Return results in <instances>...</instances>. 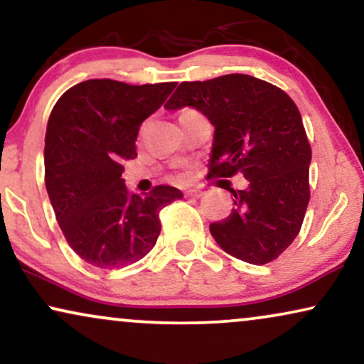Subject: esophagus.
Wrapping results in <instances>:
<instances>
[{"mask_svg":"<svg viewBox=\"0 0 364 364\" xmlns=\"http://www.w3.org/2000/svg\"><path fill=\"white\" fill-rule=\"evenodd\" d=\"M185 195L188 198H200V196H203V191L201 190H188Z\"/></svg>","mask_w":364,"mask_h":364,"instance_id":"1","label":"esophagus"}]
</instances>
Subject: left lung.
<instances>
[{"instance_id": "obj_1", "label": "left lung", "mask_w": 364, "mask_h": 364, "mask_svg": "<svg viewBox=\"0 0 364 364\" xmlns=\"http://www.w3.org/2000/svg\"><path fill=\"white\" fill-rule=\"evenodd\" d=\"M195 108L215 128L210 176L241 173L231 215L211 223L223 251L251 264L278 258L298 236L309 201V148L301 114L283 90L250 75L185 81L164 108Z\"/></svg>"}]
</instances>
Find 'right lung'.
Here are the masks:
<instances>
[{
    "label": "right lung",
    "instance_id": "add662e5",
    "mask_svg": "<svg viewBox=\"0 0 364 364\" xmlns=\"http://www.w3.org/2000/svg\"><path fill=\"white\" fill-rule=\"evenodd\" d=\"M174 86L88 80L68 90L51 111L46 191L68 245L96 268H121L144 258L161 231V208L183 198L166 185L132 195L121 178L123 163L138 156L139 126Z\"/></svg>",
    "mask_w": 364,
    "mask_h": 364
}]
</instances>
